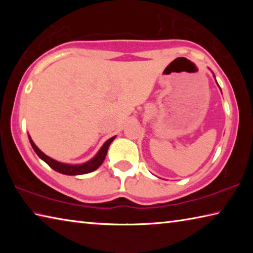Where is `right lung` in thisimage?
<instances>
[{
  "instance_id": "right-lung-1",
  "label": "right lung",
  "mask_w": 253,
  "mask_h": 253,
  "mask_svg": "<svg viewBox=\"0 0 253 253\" xmlns=\"http://www.w3.org/2000/svg\"><path fill=\"white\" fill-rule=\"evenodd\" d=\"M115 137L116 136L111 137V138L107 140V142L102 145V147L99 149V152L96 154V156L92 157L90 161L85 162L84 164H75V165L65 164V163L58 162L53 160V158L46 156L44 153H42L40 149L36 146V144L33 143V140L31 139V137L30 136H29V140L32 148L34 149V152L37 153V155L39 156L42 161H44L52 169L65 175H83V174L93 172V170H96L102 164V162L105 161V157L107 155V151H108L109 145L115 139Z\"/></svg>"
}]
</instances>
